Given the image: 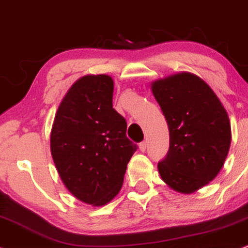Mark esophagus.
Segmentation results:
<instances>
[{
	"label": "esophagus",
	"mask_w": 248,
	"mask_h": 248,
	"mask_svg": "<svg viewBox=\"0 0 248 248\" xmlns=\"http://www.w3.org/2000/svg\"><path fill=\"white\" fill-rule=\"evenodd\" d=\"M146 147H147V142L146 141H142L139 144V150L141 151V152H145L146 151Z\"/></svg>",
	"instance_id": "1"
}]
</instances>
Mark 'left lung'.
I'll use <instances>...</instances> for the list:
<instances>
[{"label": "left lung", "instance_id": "1", "mask_svg": "<svg viewBox=\"0 0 248 248\" xmlns=\"http://www.w3.org/2000/svg\"><path fill=\"white\" fill-rule=\"evenodd\" d=\"M151 89L170 130V150L158 164L162 181L191 194L218 175L231 145V124L222 102L197 75L181 72Z\"/></svg>", "mask_w": 248, "mask_h": 248}]
</instances>
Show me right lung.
I'll use <instances>...</instances> for the list:
<instances>
[{"instance_id": "1", "label": "right lung", "mask_w": 248, "mask_h": 248, "mask_svg": "<svg viewBox=\"0 0 248 248\" xmlns=\"http://www.w3.org/2000/svg\"><path fill=\"white\" fill-rule=\"evenodd\" d=\"M113 80L84 75L63 96L51 130V154L65 187L87 204L101 206L123 186L137 145L126 121L112 108Z\"/></svg>"}]
</instances>
